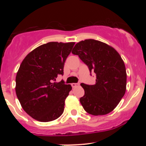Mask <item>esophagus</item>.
Returning <instances> with one entry per match:
<instances>
[{
  "mask_svg": "<svg viewBox=\"0 0 146 146\" xmlns=\"http://www.w3.org/2000/svg\"><path fill=\"white\" fill-rule=\"evenodd\" d=\"M71 86L73 88H75V87L80 86V83H73L71 84Z\"/></svg>",
  "mask_w": 146,
  "mask_h": 146,
  "instance_id": "obj_1",
  "label": "esophagus"
}]
</instances>
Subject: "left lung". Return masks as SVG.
I'll return each mask as SVG.
<instances>
[{
    "label": "left lung",
    "instance_id": "8db88e82",
    "mask_svg": "<svg viewBox=\"0 0 146 146\" xmlns=\"http://www.w3.org/2000/svg\"><path fill=\"white\" fill-rule=\"evenodd\" d=\"M72 53L78 55L96 74L94 85L82 83L84 95L80 99L82 106L92 115H104L116 108L126 89L124 62L115 48L102 42L88 39L77 43Z\"/></svg>",
    "mask_w": 146,
    "mask_h": 146
}]
</instances>
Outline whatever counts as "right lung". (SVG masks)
<instances>
[{
	"instance_id": "1",
	"label": "right lung",
	"mask_w": 146,
	"mask_h": 146,
	"mask_svg": "<svg viewBox=\"0 0 146 146\" xmlns=\"http://www.w3.org/2000/svg\"><path fill=\"white\" fill-rule=\"evenodd\" d=\"M75 42H51L30 52L22 62L16 78V93L23 110L42 122L53 121L64 109V102L72 87L63 80L66 59Z\"/></svg>"
}]
</instances>
